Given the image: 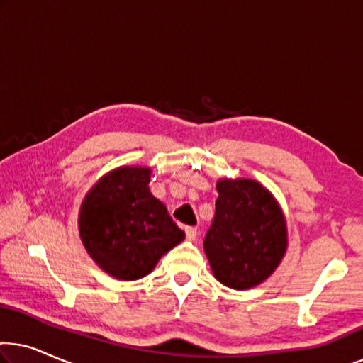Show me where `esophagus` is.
Segmentation results:
<instances>
[{
	"instance_id": "esophagus-1",
	"label": "esophagus",
	"mask_w": 363,
	"mask_h": 363,
	"mask_svg": "<svg viewBox=\"0 0 363 363\" xmlns=\"http://www.w3.org/2000/svg\"><path fill=\"white\" fill-rule=\"evenodd\" d=\"M185 235H186V240L193 241V240H196L198 230H196L195 226H186V228H185Z\"/></svg>"
}]
</instances>
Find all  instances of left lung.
<instances>
[{
	"mask_svg": "<svg viewBox=\"0 0 363 363\" xmlns=\"http://www.w3.org/2000/svg\"><path fill=\"white\" fill-rule=\"evenodd\" d=\"M215 218L203 247L220 282L242 291L276 269L287 246L286 220L274 196L255 180L218 182Z\"/></svg>",
	"mask_w": 363,
	"mask_h": 363,
	"instance_id": "obj_1",
	"label": "left lung"
}]
</instances>
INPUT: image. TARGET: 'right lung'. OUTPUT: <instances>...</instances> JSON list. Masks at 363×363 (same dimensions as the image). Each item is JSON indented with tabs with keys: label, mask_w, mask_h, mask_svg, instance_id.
Returning a JSON list of instances; mask_svg holds the SVG:
<instances>
[{
	"label": "right lung",
	"mask_w": 363,
	"mask_h": 363,
	"mask_svg": "<svg viewBox=\"0 0 363 363\" xmlns=\"http://www.w3.org/2000/svg\"><path fill=\"white\" fill-rule=\"evenodd\" d=\"M150 168L122 167L89 191L79 231L94 261L122 281L140 279L185 233L150 193Z\"/></svg>",
	"instance_id": "obj_1"
}]
</instances>
